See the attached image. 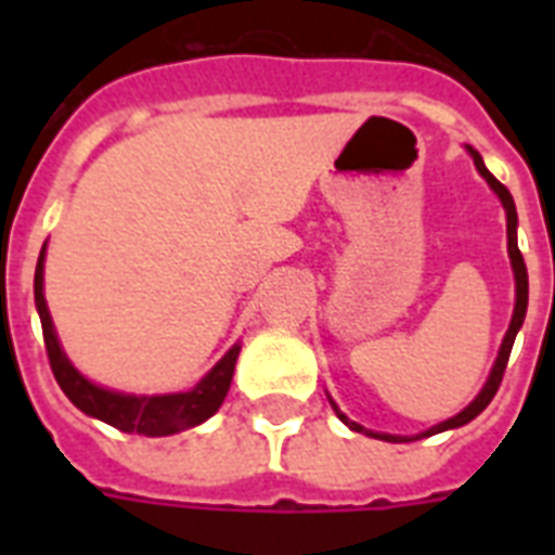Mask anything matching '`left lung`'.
<instances>
[{
	"mask_svg": "<svg viewBox=\"0 0 555 555\" xmlns=\"http://www.w3.org/2000/svg\"><path fill=\"white\" fill-rule=\"evenodd\" d=\"M466 152L473 155L475 160V169L481 172V178L490 184V190L495 192L501 198V204H504V212H507V253H509V264H513V276H516V308H513V320H509V328L507 334H504V339H501V348H499V357H495V363H492V371L490 377H487V383H483V388L478 391V397H475L473 403L466 405L464 412H457L455 417H449V421L438 423V426H431V429L421 431V435H386V431H371L365 429V426H360V423L348 421L346 414L339 412V405L331 400L328 395V403L331 409L337 412V417L343 423H346L348 429L354 431H363V435H369V438H379V440H388V443H409V440H417V438H429V435H438V431H447V429H457V426H464V423L475 421L478 414L490 405V400L495 397V391H499L501 386V377H504V369H507V360H509V351H513V343H516V334L521 331V325H525V317H527V294H530V285H527V264L525 259H521V250H518V212H516V201H513V195H509V190L504 184H501L499 178L492 176L490 169L483 167V158L478 155V152L473 150V146H466Z\"/></svg>",
	"mask_w": 555,
	"mask_h": 555,
	"instance_id": "left-lung-1",
	"label": "left lung"
}]
</instances>
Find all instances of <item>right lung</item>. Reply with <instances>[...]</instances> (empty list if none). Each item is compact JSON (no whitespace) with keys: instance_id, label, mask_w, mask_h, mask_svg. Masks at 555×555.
Returning <instances> with one entry per match:
<instances>
[{"instance_id":"right-lung-1","label":"right lung","mask_w":555,"mask_h":555,"mask_svg":"<svg viewBox=\"0 0 555 555\" xmlns=\"http://www.w3.org/2000/svg\"><path fill=\"white\" fill-rule=\"evenodd\" d=\"M42 273H46V247L39 253L37 273H34V302H37L39 322H42V337H46L48 363L54 371L56 383L65 391L80 412L89 417L108 423L120 431H138L146 438H167L176 431L192 429L198 423L209 421L212 414L221 409L230 383H233L235 360L242 346L235 343L212 369L201 377V383L190 391H176V395H126L115 388L98 386L89 377H82L80 371L74 369L72 360L65 357L60 339H56L54 322L48 313L46 294H42Z\"/></svg>"}]
</instances>
